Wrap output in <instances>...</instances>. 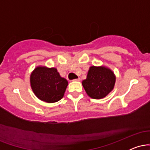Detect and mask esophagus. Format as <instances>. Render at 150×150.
<instances>
[{"instance_id": "1", "label": "esophagus", "mask_w": 150, "mask_h": 150, "mask_svg": "<svg viewBox=\"0 0 150 150\" xmlns=\"http://www.w3.org/2000/svg\"><path fill=\"white\" fill-rule=\"evenodd\" d=\"M73 81H77V82H79V81H80V78L75 79V80H73Z\"/></svg>"}]
</instances>
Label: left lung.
Here are the masks:
<instances>
[{
    "label": "left lung",
    "mask_w": 150,
    "mask_h": 150,
    "mask_svg": "<svg viewBox=\"0 0 150 150\" xmlns=\"http://www.w3.org/2000/svg\"><path fill=\"white\" fill-rule=\"evenodd\" d=\"M115 83L114 73L104 65L89 67L87 78L82 82L87 95L94 99L106 97L114 88Z\"/></svg>",
    "instance_id": "1"
}]
</instances>
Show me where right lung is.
Returning <instances> with one entry per match:
<instances>
[{"mask_svg": "<svg viewBox=\"0 0 150 150\" xmlns=\"http://www.w3.org/2000/svg\"><path fill=\"white\" fill-rule=\"evenodd\" d=\"M68 82L60 75L56 68L39 65L30 75V85L38 99L47 103L61 100Z\"/></svg>", "mask_w": 150, "mask_h": 150, "instance_id": "obj_1", "label": "right lung"}]
</instances>
